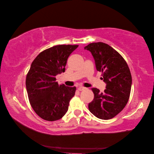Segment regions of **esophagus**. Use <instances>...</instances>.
I'll use <instances>...</instances> for the list:
<instances>
[{
  "label": "esophagus",
  "instance_id": "1",
  "mask_svg": "<svg viewBox=\"0 0 154 154\" xmlns=\"http://www.w3.org/2000/svg\"><path fill=\"white\" fill-rule=\"evenodd\" d=\"M86 88L84 87H79V88H78V89H79V91H83L85 90Z\"/></svg>",
  "mask_w": 154,
  "mask_h": 154
}]
</instances>
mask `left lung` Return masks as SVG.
<instances>
[{
	"mask_svg": "<svg viewBox=\"0 0 154 154\" xmlns=\"http://www.w3.org/2000/svg\"><path fill=\"white\" fill-rule=\"evenodd\" d=\"M95 59L97 71L106 84L104 93L92 88L94 98L89 104V111L101 119H110L125 108L129 100L132 75L126 61L119 52L103 42L91 43L85 47Z\"/></svg>",
	"mask_w": 154,
	"mask_h": 154,
	"instance_id": "obj_1",
	"label": "left lung"
}]
</instances>
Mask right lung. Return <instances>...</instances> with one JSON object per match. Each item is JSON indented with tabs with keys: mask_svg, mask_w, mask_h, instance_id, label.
I'll return each mask as SVG.
<instances>
[{
	"mask_svg": "<svg viewBox=\"0 0 154 154\" xmlns=\"http://www.w3.org/2000/svg\"><path fill=\"white\" fill-rule=\"evenodd\" d=\"M79 45H57L44 50L32 62L26 78L30 104L42 119L54 122L63 117L74 96L75 87L56 82V75L64 72L67 60Z\"/></svg>",
	"mask_w": 154,
	"mask_h": 154,
	"instance_id": "add662e5",
	"label": "right lung"
}]
</instances>
